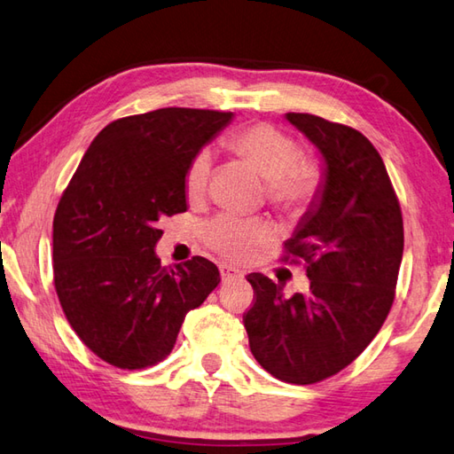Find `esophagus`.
Segmentation results:
<instances>
[{"label":"esophagus","mask_w":454,"mask_h":454,"mask_svg":"<svg viewBox=\"0 0 454 454\" xmlns=\"http://www.w3.org/2000/svg\"><path fill=\"white\" fill-rule=\"evenodd\" d=\"M219 271H221V279L223 281H229V279H235V278H243L245 271L239 270L235 266H229V264H221L219 266Z\"/></svg>","instance_id":"esophagus-1"}]
</instances>
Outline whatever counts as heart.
I'll return each mask as SVG.
<instances>
[{
	"instance_id": "obj_1",
	"label": "heart",
	"mask_w": 454,
	"mask_h": 454,
	"mask_svg": "<svg viewBox=\"0 0 454 454\" xmlns=\"http://www.w3.org/2000/svg\"><path fill=\"white\" fill-rule=\"evenodd\" d=\"M227 147L268 180V201L291 215H301L315 204L325 175L315 159H301V145L294 136L274 124L256 122L227 137ZM211 170L209 151L201 149L190 160L184 190L190 200L206 192ZM264 219L219 215L206 227V243L227 258L245 260L253 248L270 237Z\"/></svg>"
}]
</instances>
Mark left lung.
<instances>
[{"label":"left lung","instance_id":"left-lung-1","mask_svg":"<svg viewBox=\"0 0 454 454\" xmlns=\"http://www.w3.org/2000/svg\"><path fill=\"white\" fill-rule=\"evenodd\" d=\"M325 157L318 200L286 240L281 262H303L309 295L284 297L270 278L248 274L254 305L245 317L250 351L276 379L315 385L359 357L395 303L404 223L379 151L357 129L287 113Z\"/></svg>","mask_w":454,"mask_h":454}]
</instances>
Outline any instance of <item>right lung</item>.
<instances>
[{
    "label": "right lung",
    "mask_w": 454,
    "mask_h": 454,
    "mask_svg": "<svg viewBox=\"0 0 454 454\" xmlns=\"http://www.w3.org/2000/svg\"><path fill=\"white\" fill-rule=\"evenodd\" d=\"M233 113L159 108L98 132L54 215V286L83 344L118 369H145L175 348L188 310L219 284L201 256L175 268L155 254L159 219L186 211L184 175Z\"/></svg>",
    "instance_id": "obj_1"
}]
</instances>
